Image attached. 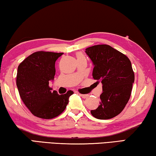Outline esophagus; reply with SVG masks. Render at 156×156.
Wrapping results in <instances>:
<instances>
[{"mask_svg":"<svg viewBox=\"0 0 156 156\" xmlns=\"http://www.w3.org/2000/svg\"><path fill=\"white\" fill-rule=\"evenodd\" d=\"M79 95H80L82 98H87L88 97V95H85V94H80V93Z\"/></svg>","mask_w":156,"mask_h":156,"instance_id":"esophagus-1","label":"esophagus"}]
</instances>
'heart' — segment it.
Returning a JSON list of instances; mask_svg holds the SVG:
<instances>
[{
  "label": "heart",
  "instance_id": "b5f03b06",
  "mask_svg": "<svg viewBox=\"0 0 156 156\" xmlns=\"http://www.w3.org/2000/svg\"><path fill=\"white\" fill-rule=\"evenodd\" d=\"M78 56H82V55H79Z\"/></svg>",
  "mask_w": 156,
  "mask_h": 156
}]
</instances>
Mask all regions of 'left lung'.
Returning a JSON list of instances; mask_svg holds the SVG:
<instances>
[{"instance_id":"8db88e82","label":"left lung","mask_w":156,"mask_h":156,"mask_svg":"<svg viewBox=\"0 0 156 156\" xmlns=\"http://www.w3.org/2000/svg\"><path fill=\"white\" fill-rule=\"evenodd\" d=\"M86 53L94 64L93 78L103 85L100 104L90 113L97 119L113 118L123 111L131 97L135 80L131 61L105 44L86 48Z\"/></svg>"}]
</instances>
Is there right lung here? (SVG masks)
<instances>
[{"label":"right lung","mask_w":156,"mask_h":156,"mask_svg":"<svg viewBox=\"0 0 156 156\" xmlns=\"http://www.w3.org/2000/svg\"><path fill=\"white\" fill-rule=\"evenodd\" d=\"M63 54L38 51L25 58L18 67L16 86L20 98L30 111L39 118L50 119L59 115L74 93L68 90L58 95L49 86V81L55 78V61Z\"/></svg>","instance_id":"add662e5"}]
</instances>
